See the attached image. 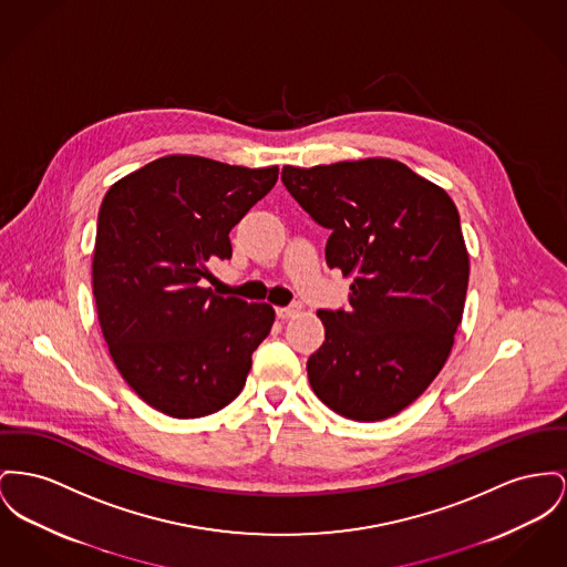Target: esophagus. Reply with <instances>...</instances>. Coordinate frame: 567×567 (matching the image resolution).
<instances>
[{
    "label": "esophagus",
    "instance_id": "34e87169",
    "mask_svg": "<svg viewBox=\"0 0 567 567\" xmlns=\"http://www.w3.org/2000/svg\"><path fill=\"white\" fill-rule=\"evenodd\" d=\"M300 310V303H291V306H280V308H276V315H278V319H291V317H296Z\"/></svg>",
    "mask_w": 567,
    "mask_h": 567
}]
</instances>
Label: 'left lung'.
<instances>
[{
  "mask_svg": "<svg viewBox=\"0 0 567 567\" xmlns=\"http://www.w3.org/2000/svg\"><path fill=\"white\" fill-rule=\"evenodd\" d=\"M293 199L330 229L328 266L351 278L347 310H319L326 342L306 370L342 417L388 420L420 399L450 358L468 252L450 195L392 158L282 167Z\"/></svg>",
  "mask_w": 567,
  "mask_h": 567,
  "instance_id": "left-lung-1",
  "label": "left lung"
}]
</instances>
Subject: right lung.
Here are the masks:
<instances>
[{"label": "right lung", "instance_id": "obj_1", "mask_svg": "<svg viewBox=\"0 0 567 567\" xmlns=\"http://www.w3.org/2000/svg\"><path fill=\"white\" fill-rule=\"evenodd\" d=\"M278 167L173 154L104 195L92 261L102 336L124 381L161 413L190 420L241 392L274 308L205 287L231 259L229 234L264 199Z\"/></svg>", "mask_w": 567, "mask_h": 567}]
</instances>
